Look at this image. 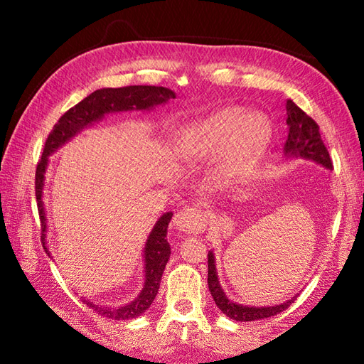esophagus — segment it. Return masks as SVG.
I'll return each instance as SVG.
<instances>
[{"label": "esophagus", "instance_id": "obj_1", "mask_svg": "<svg viewBox=\"0 0 364 364\" xmlns=\"http://www.w3.org/2000/svg\"><path fill=\"white\" fill-rule=\"evenodd\" d=\"M205 215L194 206H184L173 215V225L181 233H198L203 231Z\"/></svg>", "mask_w": 364, "mask_h": 364}]
</instances>
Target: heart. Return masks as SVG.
<instances>
[{"label": "heart", "mask_w": 364, "mask_h": 364, "mask_svg": "<svg viewBox=\"0 0 364 364\" xmlns=\"http://www.w3.org/2000/svg\"><path fill=\"white\" fill-rule=\"evenodd\" d=\"M269 141V127L261 115L228 106L178 129L176 142L189 156L206 159L223 153L220 172L241 176L250 168Z\"/></svg>", "instance_id": "b5f03b06"}]
</instances>
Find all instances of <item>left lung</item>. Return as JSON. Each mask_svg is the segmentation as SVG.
<instances>
[{
    "label": "left lung",
    "instance_id": "1",
    "mask_svg": "<svg viewBox=\"0 0 364 364\" xmlns=\"http://www.w3.org/2000/svg\"><path fill=\"white\" fill-rule=\"evenodd\" d=\"M286 115H288L286 125H288L289 133L288 139H286L284 142V156L308 159L316 162V164H321L326 168H333L327 146L323 145L321 139L318 123H316L310 115H306L301 111L292 100L286 102ZM208 286H210L211 296L219 310L223 314H227L230 319H235L239 322L259 321L270 318V316H275L284 311L291 304H294V300L299 296V294H296V296L283 301V304L270 306H252L236 304V301L228 299V296L223 292L219 283L213 250L208 252Z\"/></svg>",
    "mask_w": 364,
    "mask_h": 364
}]
</instances>
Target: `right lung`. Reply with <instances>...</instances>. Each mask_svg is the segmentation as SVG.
<instances>
[{"instance_id":"add662e5","label":"right lung","mask_w":364,"mask_h":364,"mask_svg":"<svg viewBox=\"0 0 364 364\" xmlns=\"http://www.w3.org/2000/svg\"><path fill=\"white\" fill-rule=\"evenodd\" d=\"M172 98H175V92L161 86H128L119 89L105 87L92 92L90 95H87L82 102L73 106L72 109H68L63 117L58 120L56 125L51 129V133L48 134V139H46L42 159L38 161L36 170V198L43 231L42 244L45 252L48 253V257H51V255L48 249H46L45 241L46 215L43 206V184L46 167H48L50 162L48 158L64 144L70 141L72 137L78 134L80 131L90 127L92 123L102 120L106 114L127 111H150L154 106L164 105ZM172 215V213L162 214L158 222L154 223L149 237H146L144 249V288L139 292V296L134 300H131L129 304L122 306L97 305L89 299H82L84 304L92 308L94 311H97L98 314L114 321L134 319L137 316H141L149 310L154 297H156L162 272H164L166 264L170 258L167 228Z\"/></svg>"}]
</instances>
